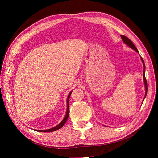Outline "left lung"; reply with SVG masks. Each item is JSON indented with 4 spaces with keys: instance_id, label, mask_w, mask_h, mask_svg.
Masks as SVG:
<instances>
[{
    "instance_id": "left-lung-1",
    "label": "left lung",
    "mask_w": 158,
    "mask_h": 158,
    "mask_svg": "<svg viewBox=\"0 0 158 158\" xmlns=\"http://www.w3.org/2000/svg\"><path fill=\"white\" fill-rule=\"evenodd\" d=\"M120 36H121V38H122V41H123V42L124 44H126V45H127V46H129V47H131L132 49L135 50V51L136 52H137L139 54V52H138V51L137 50L136 47H135V45L133 44V43H132V41H131L128 38H127V37L125 36H123V35H120ZM140 58H141V60H142V63H143V81H144L145 88V97H144L143 100V102L144 99H145V98L146 97V95H147V80H146V79H145V63H144V61H143V58H142V57H140Z\"/></svg>"
}]
</instances>
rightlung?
<instances>
[{"label": "right lung", "mask_w": 158, "mask_h": 158, "mask_svg": "<svg viewBox=\"0 0 158 158\" xmlns=\"http://www.w3.org/2000/svg\"><path fill=\"white\" fill-rule=\"evenodd\" d=\"M72 92V91H71V92L69 93V95H68V97H67V102H66V114H65V117H64V118L63 119V120L58 124V125H57L56 126L52 127V128H51V129H45V130H36V129H35V131H38V132H53L54 131H56V130H58L60 129V128H61L64 125V123H66V120H67L68 118H69V98H70V95Z\"/></svg>", "instance_id": "obj_1"}]
</instances>
